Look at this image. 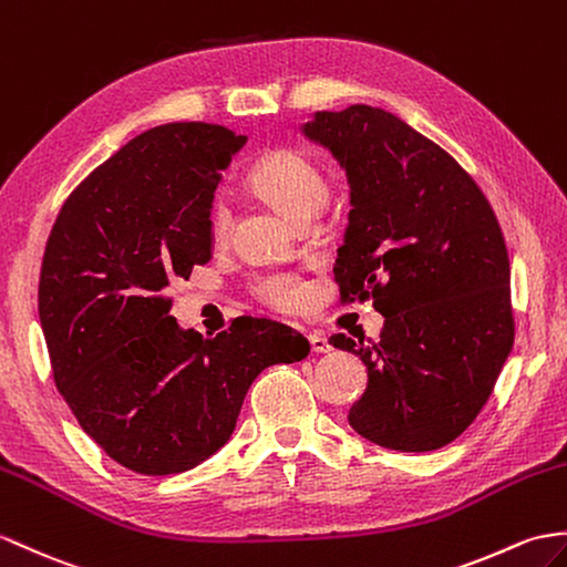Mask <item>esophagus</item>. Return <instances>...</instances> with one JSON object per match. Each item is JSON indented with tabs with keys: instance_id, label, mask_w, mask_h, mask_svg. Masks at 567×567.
I'll return each instance as SVG.
<instances>
[{
	"instance_id": "obj_1",
	"label": "esophagus",
	"mask_w": 567,
	"mask_h": 567,
	"mask_svg": "<svg viewBox=\"0 0 567 567\" xmlns=\"http://www.w3.org/2000/svg\"><path fill=\"white\" fill-rule=\"evenodd\" d=\"M309 346H311L313 352H328V350H331V343H328V338L321 331H313L309 336Z\"/></svg>"
}]
</instances>
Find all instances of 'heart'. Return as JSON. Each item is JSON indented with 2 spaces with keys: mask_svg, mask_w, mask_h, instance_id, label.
Here are the masks:
<instances>
[{
  "mask_svg": "<svg viewBox=\"0 0 567 567\" xmlns=\"http://www.w3.org/2000/svg\"><path fill=\"white\" fill-rule=\"evenodd\" d=\"M248 186L266 197L295 221H307L328 197V176L316 156L301 147H278L248 171ZM209 236L224 241L231 227V213L221 200L209 209ZM254 295L278 311H292L305 299V282L295 272H266L256 278Z\"/></svg>",
  "mask_w": 567,
  "mask_h": 567,
  "instance_id": "heart-1",
  "label": "heart"
}]
</instances>
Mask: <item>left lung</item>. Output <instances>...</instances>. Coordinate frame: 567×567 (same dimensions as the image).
<instances>
[{
	"label": "left lung",
	"mask_w": 567,
	"mask_h": 567,
	"mask_svg": "<svg viewBox=\"0 0 567 567\" xmlns=\"http://www.w3.org/2000/svg\"><path fill=\"white\" fill-rule=\"evenodd\" d=\"M305 133L352 188L340 301L372 299L384 313L377 343L328 338L370 372L350 425L386 450H440L478 417L515 343L503 229L468 171L389 111H323Z\"/></svg>",
	"instance_id": "left-lung-1"
}]
</instances>
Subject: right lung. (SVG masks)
Masks as SVG:
<instances>
[{
  "mask_svg": "<svg viewBox=\"0 0 567 567\" xmlns=\"http://www.w3.org/2000/svg\"><path fill=\"white\" fill-rule=\"evenodd\" d=\"M246 135L168 123L130 140L70 193L38 280L52 381L76 423L113 462L168 476L231 437L254 379L297 362L309 340L270 319L183 333L166 295L209 260L219 171Z\"/></svg>",
  "mask_w": 567,
  "mask_h": 567,
  "instance_id": "obj_1",
  "label": "right lung"
}]
</instances>
